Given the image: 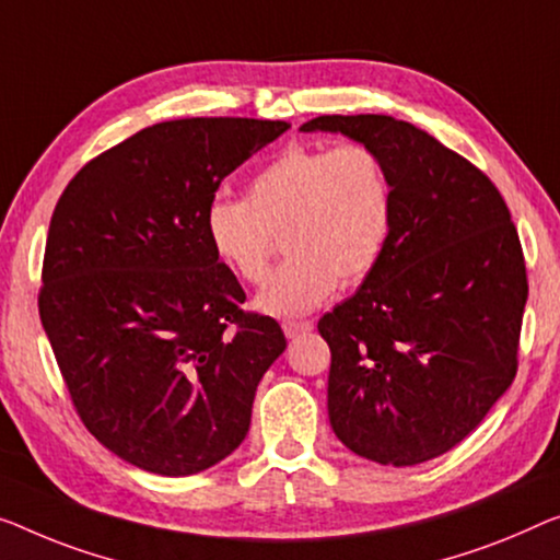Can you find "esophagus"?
I'll use <instances>...</instances> for the list:
<instances>
[{
    "mask_svg": "<svg viewBox=\"0 0 560 560\" xmlns=\"http://www.w3.org/2000/svg\"><path fill=\"white\" fill-rule=\"evenodd\" d=\"M281 327H283V334H287L289 339H296V337H302V334L312 331L314 324H312V322H294V319H287V322H281Z\"/></svg>",
    "mask_w": 560,
    "mask_h": 560,
    "instance_id": "1",
    "label": "esophagus"
}]
</instances>
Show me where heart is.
<instances>
[{
	"mask_svg": "<svg viewBox=\"0 0 560 560\" xmlns=\"http://www.w3.org/2000/svg\"><path fill=\"white\" fill-rule=\"evenodd\" d=\"M397 221L389 168L366 143H294L248 180V198L215 196L203 229L213 254L246 283L269 277L277 236L289 261L256 306L296 316L322 306L341 283H360L385 258Z\"/></svg>",
	"mask_w": 560,
	"mask_h": 560,
	"instance_id": "1",
	"label": "heart"
}]
</instances>
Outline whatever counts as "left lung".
I'll list each match as a JSON object with an SVG mask.
<instances>
[{
  "mask_svg": "<svg viewBox=\"0 0 560 560\" xmlns=\"http://www.w3.org/2000/svg\"><path fill=\"white\" fill-rule=\"evenodd\" d=\"M385 158L397 221L377 269L319 319L334 435L380 465L432 460L482 422L518 372L528 277L486 173L389 115H319Z\"/></svg>",
  "mask_w": 560,
  "mask_h": 560,
  "instance_id": "8db88e82",
  "label": "left lung"
}]
</instances>
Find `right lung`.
Instances as JSON below:
<instances>
[{
	"mask_svg": "<svg viewBox=\"0 0 560 560\" xmlns=\"http://www.w3.org/2000/svg\"><path fill=\"white\" fill-rule=\"evenodd\" d=\"M283 120L150 125L82 165L49 221L39 319L80 420L140 470L194 475L229 457L256 387L287 349L244 312L203 215L221 180Z\"/></svg>",
	"mask_w": 560,
	"mask_h": 560,
	"instance_id": "obj_1",
	"label": "right lung"
}]
</instances>
